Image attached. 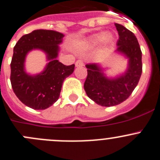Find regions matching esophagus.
Returning a JSON list of instances; mask_svg holds the SVG:
<instances>
[{"label": "esophagus", "mask_w": 160, "mask_h": 160, "mask_svg": "<svg viewBox=\"0 0 160 160\" xmlns=\"http://www.w3.org/2000/svg\"><path fill=\"white\" fill-rule=\"evenodd\" d=\"M76 66L77 67H81V66H83V61L81 60H78L76 62Z\"/></svg>", "instance_id": "esophagus-1"}]
</instances>
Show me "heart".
Masks as SVG:
<instances>
[{
    "label": "heart",
    "mask_w": 160,
    "mask_h": 160,
    "mask_svg": "<svg viewBox=\"0 0 160 160\" xmlns=\"http://www.w3.org/2000/svg\"><path fill=\"white\" fill-rule=\"evenodd\" d=\"M111 38H112V37L110 35H108L107 32H102L97 34V35H96L93 37V39L92 40V42L93 44H100V43L103 42L106 39H107V41H109Z\"/></svg>",
    "instance_id": "b5f03b06"
}]
</instances>
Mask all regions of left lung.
<instances>
[{
    "mask_svg": "<svg viewBox=\"0 0 160 160\" xmlns=\"http://www.w3.org/2000/svg\"><path fill=\"white\" fill-rule=\"evenodd\" d=\"M119 34L116 52L128 59L126 72L116 78H108L98 64H86L88 76L83 88L87 96L97 104L111 107L126 100L137 86L142 74V52L133 32L115 24Z\"/></svg>",
    "mask_w": 160,
    "mask_h": 160,
    "instance_id": "obj_1",
    "label": "left lung"
}]
</instances>
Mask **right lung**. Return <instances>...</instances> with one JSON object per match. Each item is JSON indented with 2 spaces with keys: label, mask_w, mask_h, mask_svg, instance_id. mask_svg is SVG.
Here are the masks:
<instances>
[{
  "label": "right lung",
  "mask_w": 160,
  "mask_h": 160,
  "mask_svg": "<svg viewBox=\"0 0 160 160\" xmlns=\"http://www.w3.org/2000/svg\"><path fill=\"white\" fill-rule=\"evenodd\" d=\"M64 34L53 30L38 29L21 37L13 48L10 81L17 98L35 110L48 108L59 99L64 80L74 71L75 64L66 66L57 60ZM40 49L47 55V64L40 74L31 76L24 70L27 54Z\"/></svg>",
  "instance_id": "right-lung-1"
}]
</instances>
